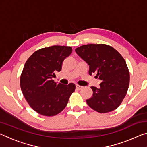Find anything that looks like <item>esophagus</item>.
Segmentation results:
<instances>
[{
	"instance_id": "obj_1",
	"label": "esophagus",
	"mask_w": 147,
	"mask_h": 147,
	"mask_svg": "<svg viewBox=\"0 0 147 147\" xmlns=\"http://www.w3.org/2000/svg\"><path fill=\"white\" fill-rule=\"evenodd\" d=\"M83 87L82 86H79V85H78V84H76V88L77 89H78V90H80V89L82 88Z\"/></svg>"
}]
</instances>
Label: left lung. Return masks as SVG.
Returning <instances> with one entry per match:
<instances>
[{
	"mask_svg": "<svg viewBox=\"0 0 147 147\" xmlns=\"http://www.w3.org/2000/svg\"><path fill=\"white\" fill-rule=\"evenodd\" d=\"M76 54L89 66V74H96L100 88L91 86L93 96L86 100L98 113H108L120 106L127 93L130 73L124 59L112 47L88 44L75 49Z\"/></svg>",
	"mask_w": 147,
	"mask_h": 147,
	"instance_id": "left-lung-1",
	"label": "left lung"
}]
</instances>
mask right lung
I'll return each instance as SVG.
<instances>
[{
	"label": "right lung",
	"mask_w": 147,
	"mask_h": 147,
	"mask_svg": "<svg viewBox=\"0 0 147 147\" xmlns=\"http://www.w3.org/2000/svg\"><path fill=\"white\" fill-rule=\"evenodd\" d=\"M72 53L71 47L54 45L38 50L24 64L20 85L30 106L45 116H54L65 108L75 90L73 83L57 84L53 78Z\"/></svg>",
	"instance_id": "1"
}]
</instances>
